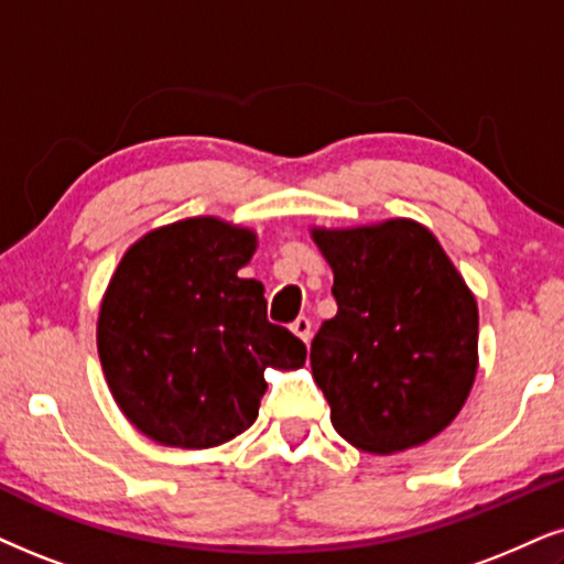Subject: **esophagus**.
Returning <instances> with one entry per match:
<instances>
[{"label":"esophagus","mask_w":564,"mask_h":564,"mask_svg":"<svg viewBox=\"0 0 564 564\" xmlns=\"http://www.w3.org/2000/svg\"><path fill=\"white\" fill-rule=\"evenodd\" d=\"M291 330H294V335H299V338L304 340H310V335H312V319L310 317H296L294 323H291Z\"/></svg>","instance_id":"obj_1"}]
</instances>
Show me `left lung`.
I'll use <instances>...</instances> for the list:
<instances>
[{
    "mask_svg": "<svg viewBox=\"0 0 564 564\" xmlns=\"http://www.w3.org/2000/svg\"><path fill=\"white\" fill-rule=\"evenodd\" d=\"M312 239L338 302L310 348L335 432L377 455L432 440L458 416L479 367L471 289L411 218L312 229Z\"/></svg>",
    "mask_w": 564,
    "mask_h": 564,
    "instance_id": "1",
    "label": "left lung"
}]
</instances>
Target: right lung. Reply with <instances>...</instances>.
Wrapping results in <instances>:
<instances>
[{
	"label": "right lung",
	"instance_id": "right-lung-1",
	"mask_svg": "<svg viewBox=\"0 0 564 564\" xmlns=\"http://www.w3.org/2000/svg\"><path fill=\"white\" fill-rule=\"evenodd\" d=\"M254 231L199 216L148 231L113 270L98 356L119 409L169 447L224 445L254 424L265 367L299 369L306 346L268 323L262 283L239 278Z\"/></svg>",
	"mask_w": 564,
	"mask_h": 564
}]
</instances>
